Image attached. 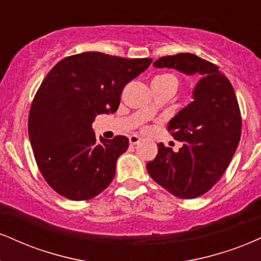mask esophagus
<instances>
[{
  "label": "esophagus",
  "mask_w": 261,
  "mask_h": 261,
  "mask_svg": "<svg viewBox=\"0 0 261 261\" xmlns=\"http://www.w3.org/2000/svg\"><path fill=\"white\" fill-rule=\"evenodd\" d=\"M128 141H130V144L131 146H135V144H139L142 139H141L140 136H137V135H131L130 137H128Z\"/></svg>",
  "instance_id": "34e87169"
}]
</instances>
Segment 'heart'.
Masks as SVG:
<instances>
[{
    "label": "heart",
    "instance_id": "b5f03b06",
    "mask_svg": "<svg viewBox=\"0 0 261 261\" xmlns=\"http://www.w3.org/2000/svg\"><path fill=\"white\" fill-rule=\"evenodd\" d=\"M178 86V79L175 76L174 74L170 73H164V74H159L156 76L153 77L152 80V87L154 89H163V87H174L175 90L177 89ZM154 107L149 106L148 108L146 109L147 114H152L154 112Z\"/></svg>",
    "mask_w": 261,
    "mask_h": 261
}]
</instances>
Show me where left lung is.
Returning <instances> with one entry per match:
<instances>
[{
	"instance_id": "obj_1",
	"label": "left lung",
	"mask_w": 261,
	"mask_h": 261,
	"mask_svg": "<svg viewBox=\"0 0 261 261\" xmlns=\"http://www.w3.org/2000/svg\"><path fill=\"white\" fill-rule=\"evenodd\" d=\"M155 68L198 74L193 102L169 121L168 130L184 146L174 152L158 143L155 159L147 171L171 194L192 199L206 193L224 175L240 143L242 118L230 80L215 64L192 53L165 56Z\"/></svg>"
}]
</instances>
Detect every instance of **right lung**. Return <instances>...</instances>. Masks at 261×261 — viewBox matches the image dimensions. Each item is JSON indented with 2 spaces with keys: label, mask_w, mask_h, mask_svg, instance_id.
Wrapping results in <instances>:
<instances>
[{
  "label": "right lung",
  "mask_w": 261,
  "mask_h": 261,
  "mask_svg": "<svg viewBox=\"0 0 261 261\" xmlns=\"http://www.w3.org/2000/svg\"><path fill=\"white\" fill-rule=\"evenodd\" d=\"M150 63L84 52L62 59L47 74L31 103L28 130L37 166L56 192L86 200L111 185L128 139L97 143L91 125L98 114L117 112L125 85Z\"/></svg>",
  "instance_id": "right-lung-1"
}]
</instances>
